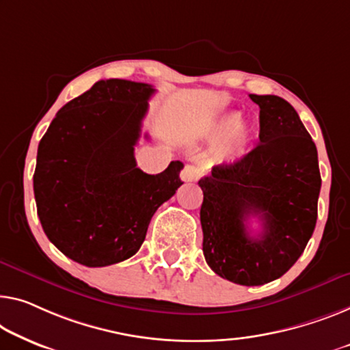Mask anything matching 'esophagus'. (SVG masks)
I'll return each instance as SVG.
<instances>
[{
    "mask_svg": "<svg viewBox=\"0 0 350 350\" xmlns=\"http://www.w3.org/2000/svg\"><path fill=\"white\" fill-rule=\"evenodd\" d=\"M198 176H200V173H198V170L191 165H185L184 170L180 171V179L184 182H195L198 179Z\"/></svg>",
    "mask_w": 350,
    "mask_h": 350,
    "instance_id": "1",
    "label": "esophagus"
}]
</instances>
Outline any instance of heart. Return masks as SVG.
I'll return each mask as SVG.
<instances>
[{"mask_svg": "<svg viewBox=\"0 0 350 350\" xmlns=\"http://www.w3.org/2000/svg\"><path fill=\"white\" fill-rule=\"evenodd\" d=\"M241 113L228 111L220 116L212 118L198 129L200 138L208 143L225 139L220 146V155L228 161H239L250 152L253 144L252 129L241 125Z\"/></svg>", "mask_w": 350, "mask_h": 350, "instance_id": "heart-1", "label": "heart"}]
</instances>
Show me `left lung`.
<instances>
[{"label": "left lung", "instance_id": "obj_1", "mask_svg": "<svg viewBox=\"0 0 350 350\" xmlns=\"http://www.w3.org/2000/svg\"><path fill=\"white\" fill-rule=\"evenodd\" d=\"M259 105V144L239 161L217 165L198 182L202 252L213 272L232 283L260 286L280 278L304 253L317 220V149L299 114L278 96ZM258 217L260 236L247 221Z\"/></svg>", "mask_w": 350, "mask_h": 350}]
</instances>
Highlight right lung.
I'll list each match as a JSON object with an SVG mask.
<instances>
[{
  "label": "right lung",
  "mask_w": 350,
  "mask_h": 350,
  "mask_svg": "<svg viewBox=\"0 0 350 350\" xmlns=\"http://www.w3.org/2000/svg\"><path fill=\"white\" fill-rule=\"evenodd\" d=\"M154 92L146 83L97 81L56 113L39 143L33 180L40 225L86 267L133 256L155 211L184 184L179 160L160 174H146L135 160Z\"/></svg>",
  "instance_id": "1"
}]
</instances>
